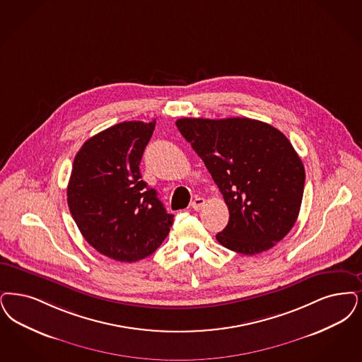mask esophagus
I'll return each mask as SVG.
<instances>
[{
	"instance_id": "obj_1",
	"label": "esophagus",
	"mask_w": 362,
	"mask_h": 362,
	"mask_svg": "<svg viewBox=\"0 0 362 362\" xmlns=\"http://www.w3.org/2000/svg\"><path fill=\"white\" fill-rule=\"evenodd\" d=\"M204 199L203 198H195L192 203H191V207L195 210V211H199L201 209H202L203 206H204Z\"/></svg>"
}]
</instances>
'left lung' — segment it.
Listing matches in <instances>:
<instances>
[{"label": "left lung", "mask_w": 362, "mask_h": 362, "mask_svg": "<svg viewBox=\"0 0 362 362\" xmlns=\"http://www.w3.org/2000/svg\"><path fill=\"white\" fill-rule=\"evenodd\" d=\"M176 127L203 160L229 209L221 245L253 256L281 241L299 216L303 163L288 139L252 118H179Z\"/></svg>", "instance_id": "left-lung-1"}]
</instances>
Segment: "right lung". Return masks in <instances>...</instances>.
Masks as SVG:
<instances>
[{"instance_id": "1", "label": "right lung", "mask_w": 362, "mask_h": 362, "mask_svg": "<svg viewBox=\"0 0 362 362\" xmlns=\"http://www.w3.org/2000/svg\"><path fill=\"white\" fill-rule=\"evenodd\" d=\"M155 124L127 121L102 130L74 159L67 186L70 213L87 243L113 260L148 257L174 223L139 167Z\"/></svg>"}]
</instances>
